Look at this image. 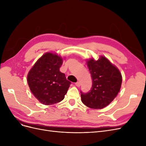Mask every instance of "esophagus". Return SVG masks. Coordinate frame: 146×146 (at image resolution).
Returning a JSON list of instances; mask_svg holds the SVG:
<instances>
[{
  "instance_id": "esophagus-1",
  "label": "esophagus",
  "mask_w": 146,
  "mask_h": 146,
  "mask_svg": "<svg viewBox=\"0 0 146 146\" xmlns=\"http://www.w3.org/2000/svg\"><path fill=\"white\" fill-rule=\"evenodd\" d=\"M76 85L77 87H80V82H77V83H76Z\"/></svg>"
}]
</instances>
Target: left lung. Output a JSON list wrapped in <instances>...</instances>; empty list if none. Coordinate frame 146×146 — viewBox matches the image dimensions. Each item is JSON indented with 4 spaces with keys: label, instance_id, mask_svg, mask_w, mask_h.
Returning a JSON list of instances; mask_svg holds the SVG:
<instances>
[{
    "label": "left lung",
    "instance_id": "obj_1",
    "mask_svg": "<svg viewBox=\"0 0 146 146\" xmlns=\"http://www.w3.org/2000/svg\"><path fill=\"white\" fill-rule=\"evenodd\" d=\"M92 80L91 90L81 92L82 102L88 107L102 109L107 107L117 96L122 84V75L116 66L104 56L98 60L86 61Z\"/></svg>",
    "mask_w": 146,
    "mask_h": 146
}]
</instances>
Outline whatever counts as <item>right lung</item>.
<instances>
[{"mask_svg":"<svg viewBox=\"0 0 146 146\" xmlns=\"http://www.w3.org/2000/svg\"><path fill=\"white\" fill-rule=\"evenodd\" d=\"M63 64L60 56L47 52L39 58L27 75L31 92L46 105L58 103L64 98L70 85L64 74L60 71Z\"/></svg>","mask_w":146,"mask_h":146,"instance_id":"right-lung-1","label":"right lung"}]
</instances>
